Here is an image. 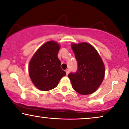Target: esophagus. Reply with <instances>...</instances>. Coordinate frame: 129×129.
<instances>
[{"instance_id":"esophagus-1","label":"esophagus","mask_w":129,"mask_h":129,"mask_svg":"<svg viewBox=\"0 0 129 129\" xmlns=\"http://www.w3.org/2000/svg\"><path fill=\"white\" fill-rule=\"evenodd\" d=\"M66 72L67 75H68V74H69V73H70V70L69 69H67L66 70Z\"/></svg>"}]
</instances>
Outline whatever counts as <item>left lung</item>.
<instances>
[{
  "mask_svg": "<svg viewBox=\"0 0 129 129\" xmlns=\"http://www.w3.org/2000/svg\"><path fill=\"white\" fill-rule=\"evenodd\" d=\"M71 46L78 64L77 72L68 76L73 88L82 95L92 94L104 79L105 64L97 50L89 43H73Z\"/></svg>",
  "mask_w": 129,
  "mask_h": 129,
  "instance_id": "left-lung-1",
  "label": "left lung"
}]
</instances>
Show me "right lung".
I'll use <instances>...</instances> for the list:
<instances>
[{
  "mask_svg": "<svg viewBox=\"0 0 129 129\" xmlns=\"http://www.w3.org/2000/svg\"><path fill=\"white\" fill-rule=\"evenodd\" d=\"M60 47L56 41L46 42L37 50L29 62V76L34 85L41 91L56 88L62 77L66 75L58 58Z\"/></svg>",
  "mask_w": 129,
  "mask_h": 129,
  "instance_id": "add662e5",
  "label": "right lung"
}]
</instances>
